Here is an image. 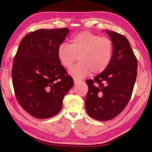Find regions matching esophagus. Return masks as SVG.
I'll use <instances>...</instances> for the list:
<instances>
[{
	"instance_id": "1",
	"label": "esophagus",
	"mask_w": 152,
	"mask_h": 152,
	"mask_svg": "<svg viewBox=\"0 0 152 152\" xmlns=\"http://www.w3.org/2000/svg\"><path fill=\"white\" fill-rule=\"evenodd\" d=\"M73 80H74V83L75 84H77L78 83H79V82H82V80L78 79V78H77V77H73Z\"/></svg>"
}]
</instances>
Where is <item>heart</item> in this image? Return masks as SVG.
Wrapping results in <instances>:
<instances>
[{
  "label": "heart",
  "mask_w": 152,
  "mask_h": 152,
  "mask_svg": "<svg viewBox=\"0 0 152 152\" xmlns=\"http://www.w3.org/2000/svg\"><path fill=\"white\" fill-rule=\"evenodd\" d=\"M70 44L62 43L58 49L61 65L70 68L79 57L80 61L73 66L70 73L78 78L104 72L111 61L113 44L109 38L84 31L73 35Z\"/></svg>",
  "instance_id": "obj_1"
}]
</instances>
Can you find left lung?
<instances>
[{"label": "left lung", "mask_w": 152, "mask_h": 152, "mask_svg": "<svg viewBox=\"0 0 152 152\" xmlns=\"http://www.w3.org/2000/svg\"><path fill=\"white\" fill-rule=\"evenodd\" d=\"M113 46L108 66L94 79L86 81L85 106L95 120L107 121L118 115L131 98L137 77V60L125 36L107 31Z\"/></svg>", "instance_id": "1"}]
</instances>
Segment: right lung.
Segmentation results:
<instances>
[{"instance_id": "right-lung-1", "label": "right lung", "mask_w": 152, "mask_h": 152, "mask_svg": "<svg viewBox=\"0 0 152 152\" xmlns=\"http://www.w3.org/2000/svg\"><path fill=\"white\" fill-rule=\"evenodd\" d=\"M68 33L66 28L30 32L14 57L12 79L16 98L35 118L45 119L58 114L73 85L58 56V48Z\"/></svg>"}]
</instances>
